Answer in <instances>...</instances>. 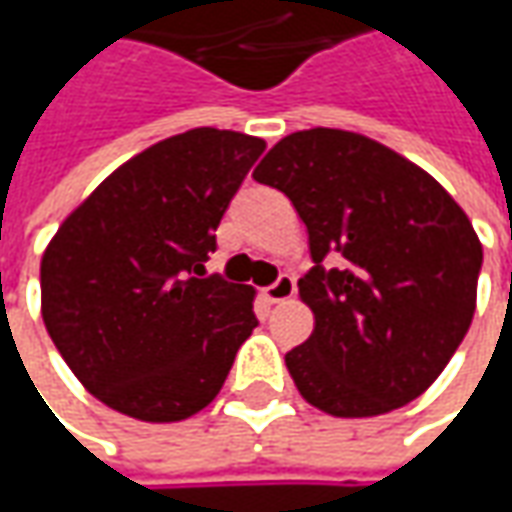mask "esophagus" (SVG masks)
<instances>
[{
	"label": "esophagus",
	"instance_id": "obj_1",
	"mask_svg": "<svg viewBox=\"0 0 512 512\" xmlns=\"http://www.w3.org/2000/svg\"><path fill=\"white\" fill-rule=\"evenodd\" d=\"M293 293H296V282H293V276H290V273H282V276H279V279H276L273 285L262 290V296H265L270 305L287 302V299H290Z\"/></svg>",
	"mask_w": 512,
	"mask_h": 512
}]
</instances>
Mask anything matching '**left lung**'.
<instances>
[{
    "label": "left lung",
    "mask_w": 512,
    "mask_h": 512,
    "mask_svg": "<svg viewBox=\"0 0 512 512\" xmlns=\"http://www.w3.org/2000/svg\"><path fill=\"white\" fill-rule=\"evenodd\" d=\"M253 179L307 227L299 296L316 325L285 356L299 393L339 419L422 396L476 310L482 242L467 213L430 173L350 130L290 133Z\"/></svg>",
    "instance_id": "8db88e82"
}]
</instances>
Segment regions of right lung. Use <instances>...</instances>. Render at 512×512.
Returning <instances> with one entry per match:
<instances>
[{
	"label": "right lung",
	"mask_w": 512,
	"mask_h": 512,
	"mask_svg": "<svg viewBox=\"0 0 512 512\" xmlns=\"http://www.w3.org/2000/svg\"><path fill=\"white\" fill-rule=\"evenodd\" d=\"M265 142L196 128L113 170L42 256V319L73 376L139 422L216 399L253 333V290L205 276L207 253Z\"/></svg>",
	"instance_id": "add662e5"
}]
</instances>
